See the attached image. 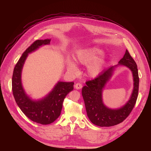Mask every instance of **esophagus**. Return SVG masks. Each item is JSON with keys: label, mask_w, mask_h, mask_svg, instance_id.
I'll list each match as a JSON object with an SVG mask.
<instances>
[{"label": "esophagus", "mask_w": 151, "mask_h": 151, "mask_svg": "<svg viewBox=\"0 0 151 151\" xmlns=\"http://www.w3.org/2000/svg\"><path fill=\"white\" fill-rule=\"evenodd\" d=\"M74 88L76 89H81L82 88H83V86H82V84H80V83H77V84H75Z\"/></svg>", "instance_id": "obj_1"}]
</instances>
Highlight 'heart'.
I'll list each match as a JSON object with an SVG mask.
<instances>
[{"instance_id":"obj_1","label":"heart","mask_w":151,"mask_h":151,"mask_svg":"<svg viewBox=\"0 0 151 151\" xmlns=\"http://www.w3.org/2000/svg\"><path fill=\"white\" fill-rule=\"evenodd\" d=\"M102 50L97 47L82 49L77 51L76 60L80 64L88 65V74L91 77H94L98 76L103 70L106 65V57L104 55L100 56ZM66 65L67 70L71 74H76L78 72L76 63L71 59H67Z\"/></svg>"}]
</instances>
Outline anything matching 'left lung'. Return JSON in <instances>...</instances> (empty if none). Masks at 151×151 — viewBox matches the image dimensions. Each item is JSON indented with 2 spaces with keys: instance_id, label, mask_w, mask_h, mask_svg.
Segmentation results:
<instances>
[{
  "instance_id": "obj_1",
  "label": "left lung",
  "mask_w": 151,
  "mask_h": 151,
  "mask_svg": "<svg viewBox=\"0 0 151 151\" xmlns=\"http://www.w3.org/2000/svg\"><path fill=\"white\" fill-rule=\"evenodd\" d=\"M124 66L129 68L133 77L134 88L129 99L121 107L113 109L104 104L102 92L114 71L118 66ZM82 89V95L84 101L86 109L89 119L95 125L111 127L119 124L129 115L134 107L138 96L139 78L137 65L129 52L126 50L124 56L117 65L105 69L96 78L86 83Z\"/></svg>"
}]
</instances>
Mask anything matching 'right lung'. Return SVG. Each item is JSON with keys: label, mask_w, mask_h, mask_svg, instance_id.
I'll return each instance as SVG.
<instances>
[{"label": "right lung", "mask_w": 151, "mask_h": 151, "mask_svg": "<svg viewBox=\"0 0 151 151\" xmlns=\"http://www.w3.org/2000/svg\"><path fill=\"white\" fill-rule=\"evenodd\" d=\"M51 39L36 40L26 50L14 68L12 93L21 110L30 120L42 125L50 124L60 116L62 104L67 94L74 89L73 82L58 81L51 91L40 99H32L27 94L22 83V70L28 55L48 45Z\"/></svg>", "instance_id": "obj_1"}]
</instances>
